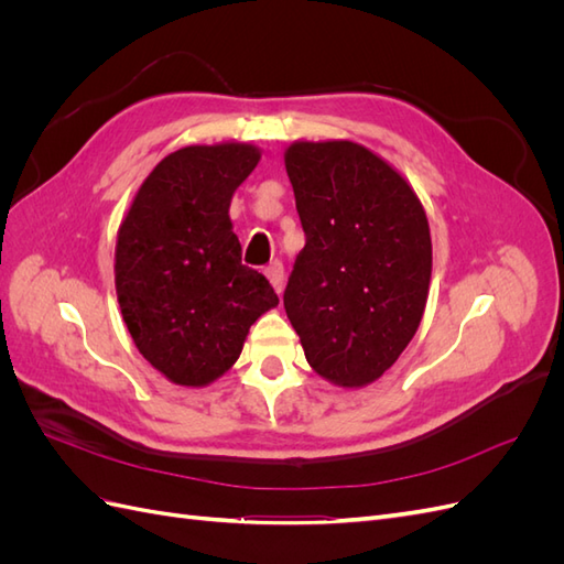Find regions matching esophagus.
Instances as JSON below:
<instances>
[{
    "mask_svg": "<svg viewBox=\"0 0 564 564\" xmlns=\"http://www.w3.org/2000/svg\"><path fill=\"white\" fill-rule=\"evenodd\" d=\"M265 278L270 280L272 289H275L278 294L284 292V265L280 261H272L268 268H265Z\"/></svg>",
    "mask_w": 564,
    "mask_h": 564,
    "instance_id": "obj_1",
    "label": "esophagus"
}]
</instances>
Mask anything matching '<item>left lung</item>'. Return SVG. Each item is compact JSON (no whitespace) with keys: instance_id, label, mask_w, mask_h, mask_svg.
<instances>
[{"instance_id":"left-lung-1","label":"left lung","mask_w":564,"mask_h":564,"mask_svg":"<svg viewBox=\"0 0 564 564\" xmlns=\"http://www.w3.org/2000/svg\"><path fill=\"white\" fill-rule=\"evenodd\" d=\"M284 166L305 232L286 317L322 379L369 386L414 338L429 301L425 209L398 169L360 143L296 141Z\"/></svg>"}]
</instances>
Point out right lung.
<instances>
[{"instance_id":"obj_1","label":"right lung","mask_w":564,"mask_h":564,"mask_svg":"<svg viewBox=\"0 0 564 564\" xmlns=\"http://www.w3.org/2000/svg\"><path fill=\"white\" fill-rule=\"evenodd\" d=\"M259 160L251 143L181 148L152 169L119 226L115 289L124 324L176 386L224 377L251 324L280 303L261 272L242 265L228 216Z\"/></svg>"}]
</instances>
